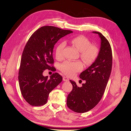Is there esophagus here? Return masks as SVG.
Instances as JSON below:
<instances>
[{"label": "esophagus", "mask_w": 131, "mask_h": 131, "mask_svg": "<svg viewBox=\"0 0 131 131\" xmlns=\"http://www.w3.org/2000/svg\"><path fill=\"white\" fill-rule=\"evenodd\" d=\"M63 81H69V79H68V77H65V76L63 77Z\"/></svg>", "instance_id": "esophagus-1"}]
</instances>
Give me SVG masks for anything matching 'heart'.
<instances>
[{"label":"heart","instance_id":"obj_1","mask_svg":"<svg viewBox=\"0 0 131 131\" xmlns=\"http://www.w3.org/2000/svg\"><path fill=\"white\" fill-rule=\"evenodd\" d=\"M71 43L80 51L81 58L86 65L94 63L99 54V49L95 45L91 44L86 37L80 35L74 37L71 40ZM66 43L60 42L55 49V56L58 60L64 58V50ZM83 64L80 61L72 62L67 61L62 63L60 67L61 71L68 76H73L83 68Z\"/></svg>","mask_w":131,"mask_h":131}]
</instances>
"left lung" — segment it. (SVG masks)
Here are the masks:
<instances>
[{"label":"left lung","mask_w":131,"mask_h":131,"mask_svg":"<svg viewBox=\"0 0 131 131\" xmlns=\"http://www.w3.org/2000/svg\"><path fill=\"white\" fill-rule=\"evenodd\" d=\"M101 47L95 61L80 74V78L85 80L81 87L70 80L72 90L68 95L67 107L74 112L84 113L93 109L101 101L107 84L112 68L113 54L111 46L106 37L100 32Z\"/></svg>","instance_id":"1"}]
</instances>
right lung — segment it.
<instances>
[{"label": "right lung", "mask_w": 131, "mask_h": 131, "mask_svg": "<svg viewBox=\"0 0 131 131\" xmlns=\"http://www.w3.org/2000/svg\"><path fill=\"white\" fill-rule=\"evenodd\" d=\"M73 32L52 26H44L36 30L23 51L18 71V82L25 100L33 106L46 104L49 93L63 78L58 72L48 78L42 73L46 69L55 71L53 50L55 44L64 36Z\"/></svg>", "instance_id": "right-lung-1"}]
</instances>
